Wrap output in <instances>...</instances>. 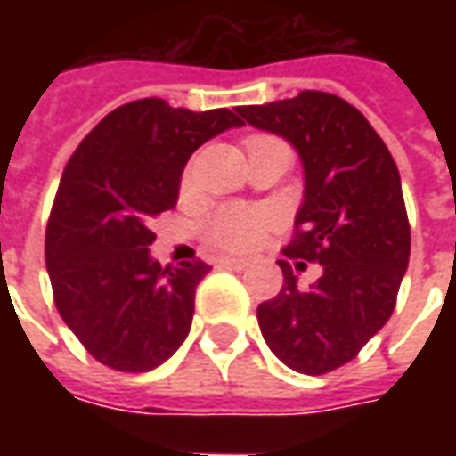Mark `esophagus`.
<instances>
[{"mask_svg": "<svg viewBox=\"0 0 456 456\" xmlns=\"http://www.w3.org/2000/svg\"><path fill=\"white\" fill-rule=\"evenodd\" d=\"M219 266L232 268V271H244V268H248V261H247V258L224 256V258H219Z\"/></svg>", "mask_w": 456, "mask_h": 456, "instance_id": "34e87169", "label": "esophagus"}]
</instances>
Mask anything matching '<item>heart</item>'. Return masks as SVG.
Returning <instances> with one entry per match:
<instances>
[{"instance_id":"obj_1","label":"heart","mask_w":456,"mask_h":456,"mask_svg":"<svg viewBox=\"0 0 456 456\" xmlns=\"http://www.w3.org/2000/svg\"><path fill=\"white\" fill-rule=\"evenodd\" d=\"M273 136L254 134L247 139V151ZM276 224V215L258 205H222L205 219V237L222 251H248L264 239L268 229Z\"/></svg>"}]
</instances>
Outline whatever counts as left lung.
I'll return each instance as SVG.
<instances>
[{"mask_svg": "<svg viewBox=\"0 0 456 456\" xmlns=\"http://www.w3.org/2000/svg\"><path fill=\"white\" fill-rule=\"evenodd\" d=\"M241 121L288 139L305 168V200L288 258L315 261L303 290L288 261L283 288L256 310L268 349L310 376L352 362L381 330L411 258V224L391 151L356 107L320 90L237 107Z\"/></svg>", "mask_w": 456, "mask_h": 456, "instance_id": "obj_1", "label": "left lung"}]
</instances>
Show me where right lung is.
I'll list each match as a JSON object with an SVG mask.
<instances>
[{
  "instance_id": "right-lung-1",
  "label": "right lung",
  "mask_w": 456,
  "mask_h": 456,
  "mask_svg": "<svg viewBox=\"0 0 456 456\" xmlns=\"http://www.w3.org/2000/svg\"><path fill=\"white\" fill-rule=\"evenodd\" d=\"M241 124L227 107L190 112L146 97L107 114L68 160L45 227V266L65 325L104 366L151 371L185 342L212 266L153 261L151 219L175 208L192 151Z\"/></svg>"
}]
</instances>
